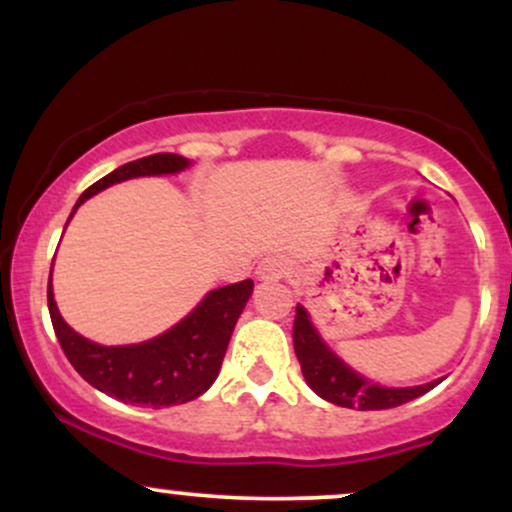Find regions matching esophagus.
<instances>
[{
  "mask_svg": "<svg viewBox=\"0 0 512 512\" xmlns=\"http://www.w3.org/2000/svg\"><path fill=\"white\" fill-rule=\"evenodd\" d=\"M291 272V264L284 255H269L257 264V279L260 281H279Z\"/></svg>",
  "mask_w": 512,
  "mask_h": 512,
  "instance_id": "obj_1",
  "label": "esophagus"
}]
</instances>
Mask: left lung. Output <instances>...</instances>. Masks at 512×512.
<instances>
[{
    "mask_svg": "<svg viewBox=\"0 0 512 512\" xmlns=\"http://www.w3.org/2000/svg\"><path fill=\"white\" fill-rule=\"evenodd\" d=\"M293 349L301 361L303 378L310 385V390L327 402L339 404V407L361 411L392 409L426 395L428 390L443 383V378H438L426 385L387 387L363 378L327 346L313 320H310V313L301 303L296 305V320H293Z\"/></svg>",
    "mask_w": 512,
    "mask_h": 512,
    "instance_id": "obj_1",
    "label": "left lung"
}]
</instances>
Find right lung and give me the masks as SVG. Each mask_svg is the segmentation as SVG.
Instances as JSON below:
<instances>
[{
    "instance_id": "add662e5",
    "label": "right lung",
    "mask_w": 512,
    "mask_h": 512,
    "mask_svg": "<svg viewBox=\"0 0 512 512\" xmlns=\"http://www.w3.org/2000/svg\"><path fill=\"white\" fill-rule=\"evenodd\" d=\"M190 166V158L178 154H151L125 163L105 178L93 182L84 195L76 199L67 223L72 221L76 209L86 199L103 192L105 187L132 178L178 175ZM252 286H255L252 279H245L238 284L209 291L170 330L139 344L103 346L74 332L64 322L55 303L52 272L48 279V308L64 356L69 358L76 373L88 385L125 404H144V407L161 409L197 399L214 385L228 342H231L233 327H236L238 317L248 303Z\"/></svg>"
}]
</instances>
